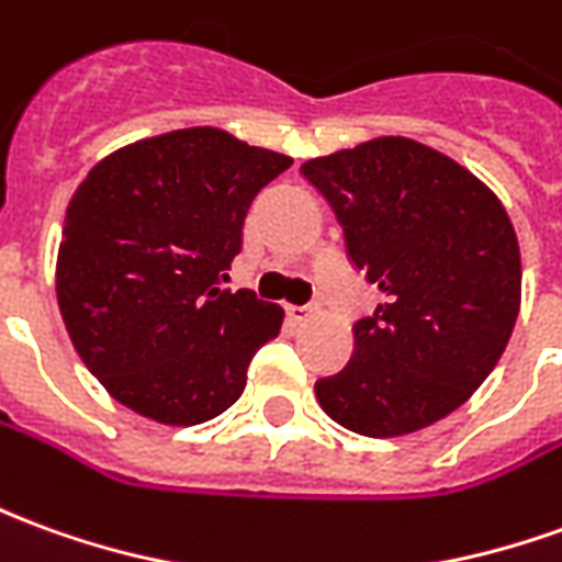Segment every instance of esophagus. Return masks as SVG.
Returning a JSON list of instances; mask_svg holds the SVG:
<instances>
[{"label":"esophagus","instance_id":"34e87169","mask_svg":"<svg viewBox=\"0 0 562 562\" xmlns=\"http://www.w3.org/2000/svg\"><path fill=\"white\" fill-rule=\"evenodd\" d=\"M285 313H289V319L292 322H307L319 313V307H285Z\"/></svg>","mask_w":562,"mask_h":562}]
</instances>
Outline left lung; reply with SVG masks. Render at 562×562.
<instances>
[{
    "mask_svg": "<svg viewBox=\"0 0 562 562\" xmlns=\"http://www.w3.org/2000/svg\"><path fill=\"white\" fill-rule=\"evenodd\" d=\"M352 265L383 292L352 325L356 352L316 398L344 429L411 435L453 414L508 347L520 246L502 200L462 164L407 136L307 160Z\"/></svg>",
    "mask_w": 562,
    "mask_h": 562,
    "instance_id": "1",
    "label": "left lung"
}]
</instances>
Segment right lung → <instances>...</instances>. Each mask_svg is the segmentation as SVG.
Returning a JSON list of instances; mask_svg holds the SVG:
<instances>
[{
    "instance_id": "1",
    "label": "right lung",
    "mask_w": 562,
    "mask_h": 562,
    "mask_svg": "<svg viewBox=\"0 0 562 562\" xmlns=\"http://www.w3.org/2000/svg\"><path fill=\"white\" fill-rule=\"evenodd\" d=\"M292 167L218 127H186L105 155L66 206L57 304L72 347L139 417L198 426L246 390L282 307L218 289L261 188Z\"/></svg>"
}]
</instances>
